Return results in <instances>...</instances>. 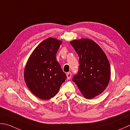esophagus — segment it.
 <instances>
[{
    "instance_id": "obj_1",
    "label": "esophagus",
    "mask_w": 130,
    "mask_h": 130,
    "mask_svg": "<svg viewBox=\"0 0 130 130\" xmlns=\"http://www.w3.org/2000/svg\"><path fill=\"white\" fill-rule=\"evenodd\" d=\"M67 79H70L71 78V77H72V73L69 72L67 74Z\"/></svg>"
}]
</instances>
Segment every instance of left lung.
Instances as JSON below:
<instances>
[{
	"instance_id": "1",
	"label": "left lung",
	"mask_w": 130,
	"mask_h": 130,
	"mask_svg": "<svg viewBox=\"0 0 130 130\" xmlns=\"http://www.w3.org/2000/svg\"><path fill=\"white\" fill-rule=\"evenodd\" d=\"M79 57V71L73 81L83 96L91 99L105 90L110 78V63L105 53L92 39L82 38L70 42Z\"/></svg>"
}]
</instances>
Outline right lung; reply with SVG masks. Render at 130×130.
<instances>
[{"label":"right lung","instance_id":"right-lung-1","mask_svg":"<svg viewBox=\"0 0 130 130\" xmlns=\"http://www.w3.org/2000/svg\"><path fill=\"white\" fill-rule=\"evenodd\" d=\"M61 40L48 38L35 48L24 69V79L27 87L37 98L47 100L54 97L67 79L56 53Z\"/></svg>","mask_w":130,"mask_h":130}]
</instances>
